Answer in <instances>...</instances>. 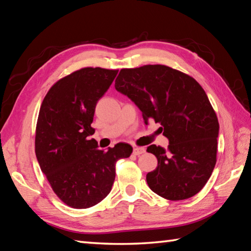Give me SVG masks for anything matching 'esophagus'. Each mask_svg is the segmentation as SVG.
<instances>
[{
    "label": "esophagus",
    "instance_id": "34e87169",
    "mask_svg": "<svg viewBox=\"0 0 251 251\" xmlns=\"http://www.w3.org/2000/svg\"><path fill=\"white\" fill-rule=\"evenodd\" d=\"M146 150L145 148H141V147H135L134 150H132V153H134V155H140V154L145 153Z\"/></svg>",
    "mask_w": 251,
    "mask_h": 251
}]
</instances>
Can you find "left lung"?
Returning a JSON list of instances; mask_svg holds the SVG:
<instances>
[{
    "label": "left lung",
    "mask_w": 251,
    "mask_h": 251,
    "mask_svg": "<svg viewBox=\"0 0 251 251\" xmlns=\"http://www.w3.org/2000/svg\"><path fill=\"white\" fill-rule=\"evenodd\" d=\"M115 89L135 102L146 124L159 123L169 140L167 150L147 149L157 158V167L147 175L150 189L169 201L199 193L215 168L219 135L205 90L188 74L163 65L122 69Z\"/></svg>",
    "instance_id": "left-lung-1"
}]
</instances>
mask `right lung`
I'll list each match as a JSON object with an SVG mask.
<instances>
[{
  "label": "right lung",
  "instance_id": "add662e5",
  "mask_svg": "<svg viewBox=\"0 0 251 251\" xmlns=\"http://www.w3.org/2000/svg\"><path fill=\"white\" fill-rule=\"evenodd\" d=\"M117 70L83 68L56 82L42 102L35 130V154L52 191L76 209L95 206L110 193L115 164L132 148L120 142L108 151L90 139L95 108Z\"/></svg>",
  "mask_w": 251,
  "mask_h": 251
}]
</instances>
